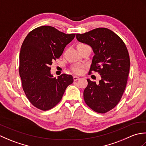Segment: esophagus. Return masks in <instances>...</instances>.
<instances>
[{"instance_id":"34e87169","label":"esophagus","mask_w":146,"mask_h":146,"mask_svg":"<svg viewBox=\"0 0 146 146\" xmlns=\"http://www.w3.org/2000/svg\"><path fill=\"white\" fill-rule=\"evenodd\" d=\"M79 79H80V78L78 76H73V80H74V81H77V80H79Z\"/></svg>"}]
</instances>
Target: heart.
<instances>
[{"label": "heart", "mask_w": 146, "mask_h": 146, "mask_svg": "<svg viewBox=\"0 0 146 146\" xmlns=\"http://www.w3.org/2000/svg\"><path fill=\"white\" fill-rule=\"evenodd\" d=\"M87 46L85 44H79L78 46H77V48H80L83 47V46ZM83 68H84V66H82V65H78L76 64L73 66L72 68H71V70L73 73H75L76 74H78V75H80V74H82L83 72Z\"/></svg>", "instance_id": "obj_1"}]
</instances>
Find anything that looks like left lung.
<instances>
[{"label": "left lung", "instance_id": "left-lung-1", "mask_svg": "<svg viewBox=\"0 0 146 146\" xmlns=\"http://www.w3.org/2000/svg\"><path fill=\"white\" fill-rule=\"evenodd\" d=\"M76 37L90 46L95 53L89 75L95 71L102 78L98 83L87 79L84 100L96 112L106 113L118 104L126 87L131 64L127 48L119 36L105 27L76 34Z\"/></svg>", "mask_w": 146, "mask_h": 146}]
</instances>
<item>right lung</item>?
<instances>
[{
  "label": "right lung",
  "mask_w": 146,
  "mask_h": 146,
  "mask_svg": "<svg viewBox=\"0 0 146 146\" xmlns=\"http://www.w3.org/2000/svg\"><path fill=\"white\" fill-rule=\"evenodd\" d=\"M75 36V34L66 35L52 26H43L29 32L24 40L19 67L22 86L31 104L39 110L55 107L67 86L73 82L71 75L53 78L50 66Z\"/></svg>",
  "instance_id": "obj_1"
}]
</instances>
